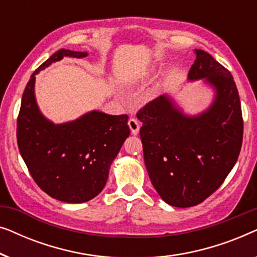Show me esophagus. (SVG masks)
Returning a JSON list of instances; mask_svg holds the SVG:
<instances>
[{
    "instance_id": "obj_1",
    "label": "esophagus",
    "mask_w": 257,
    "mask_h": 257,
    "mask_svg": "<svg viewBox=\"0 0 257 257\" xmlns=\"http://www.w3.org/2000/svg\"><path fill=\"white\" fill-rule=\"evenodd\" d=\"M128 126H130V130H131L132 135H135V136L138 135L139 130H140V122L137 120V119H135V118L130 119Z\"/></svg>"
}]
</instances>
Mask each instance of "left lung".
I'll use <instances>...</instances> for the list:
<instances>
[{"label":"left lung","instance_id":"1","mask_svg":"<svg viewBox=\"0 0 257 257\" xmlns=\"http://www.w3.org/2000/svg\"><path fill=\"white\" fill-rule=\"evenodd\" d=\"M188 80L202 79L215 91L213 103L188 115L167 94L156 98L137 117L149 177L168 205L196 206L222 185L236 164L243 119L236 84L208 52L195 49Z\"/></svg>","mask_w":257,"mask_h":257}]
</instances>
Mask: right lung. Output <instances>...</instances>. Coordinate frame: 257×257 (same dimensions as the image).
<instances>
[{"label": "right lung", "mask_w": 257, "mask_h": 257, "mask_svg": "<svg viewBox=\"0 0 257 257\" xmlns=\"http://www.w3.org/2000/svg\"><path fill=\"white\" fill-rule=\"evenodd\" d=\"M86 56L65 49L50 56L31 75L17 118V145L31 177L48 195L68 203L86 202L103 191L112 161L130 136L126 114L94 110L76 120L54 124L38 108L37 73L63 57Z\"/></svg>", "instance_id": "obj_1"}]
</instances>
